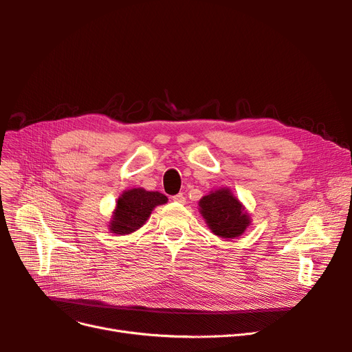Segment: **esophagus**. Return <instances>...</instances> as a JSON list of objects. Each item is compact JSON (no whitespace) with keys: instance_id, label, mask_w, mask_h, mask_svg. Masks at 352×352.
<instances>
[{"instance_id":"esophagus-1","label":"esophagus","mask_w":352,"mask_h":352,"mask_svg":"<svg viewBox=\"0 0 352 352\" xmlns=\"http://www.w3.org/2000/svg\"><path fill=\"white\" fill-rule=\"evenodd\" d=\"M173 201L179 202V204H184V202H186V197H184V194H177L173 197Z\"/></svg>"}]
</instances>
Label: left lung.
Listing matches in <instances>:
<instances>
[{
  "label": "left lung",
  "instance_id": "left-lung-1",
  "mask_svg": "<svg viewBox=\"0 0 352 352\" xmlns=\"http://www.w3.org/2000/svg\"><path fill=\"white\" fill-rule=\"evenodd\" d=\"M199 211L211 231L223 238L241 235L250 224V217L230 190H218L199 201Z\"/></svg>",
  "mask_w": 352,
  "mask_h": 352
}]
</instances>
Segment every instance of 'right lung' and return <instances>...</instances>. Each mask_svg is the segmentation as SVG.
Wrapping results in <instances>:
<instances>
[{
	"instance_id": "add662e5",
	"label": "right lung",
	"mask_w": 352,
	"mask_h": 352,
	"mask_svg": "<svg viewBox=\"0 0 352 352\" xmlns=\"http://www.w3.org/2000/svg\"><path fill=\"white\" fill-rule=\"evenodd\" d=\"M168 201L164 194L158 191H145L142 188H134L125 191L117 202L111 231L116 234H128L142 227L150 217L151 211Z\"/></svg>"
}]
</instances>
